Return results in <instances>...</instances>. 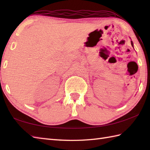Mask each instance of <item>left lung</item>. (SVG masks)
Segmentation results:
<instances>
[{
    "mask_svg": "<svg viewBox=\"0 0 150 150\" xmlns=\"http://www.w3.org/2000/svg\"><path fill=\"white\" fill-rule=\"evenodd\" d=\"M131 44H132V46H133V42H132V41H131Z\"/></svg>",
    "mask_w": 150,
    "mask_h": 150,
    "instance_id": "8db88e82",
    "label": "left lung"
}]
</instances>
